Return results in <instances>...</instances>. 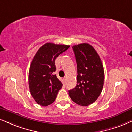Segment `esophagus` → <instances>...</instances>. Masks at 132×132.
Instances as JSON below:
<instances>
[{"label":"esophagus","mask_w":132,"mask_h":132,"mask_svg":"<svg viewBox=\"0 0 132 132\" xmlns=\"http://www.w3.org/2000/svg\"><path fill=\"white\" fill-rule=\"evenodd\" d=\"M63 81H64L65 82H66V81H67V78L66 77L63 78Z\"/></svg>","instance_id":"34e87169"}]
</instances>
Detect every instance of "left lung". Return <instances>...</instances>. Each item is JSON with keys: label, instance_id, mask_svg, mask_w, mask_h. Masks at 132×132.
<instances>
[{"label": "left lung", "instance_id": "obj_1", "mask_svg": "<svg viewBox=\"0 0 132 132\" xmlns=\"http://www.w3.org/2000/svg\"><path fill=\"white\" fill-rule=\"evenodd\" d=\"M72 48L77 63V84L69 90V95L75 103L86 106L95 102L102 92L103 66L98 53L89 44H79Z\"/></svg>", "mask_w": 132, "mask_h": 132}]
</instances>
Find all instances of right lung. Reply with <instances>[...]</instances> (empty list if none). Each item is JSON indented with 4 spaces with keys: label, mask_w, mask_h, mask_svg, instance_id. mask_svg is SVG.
Listing matches in <instances>:
<instances>
[{
    "label": "right lung",
    "mask_w": 132,
    "mask_h": 132,
    "mask_svg": "<svg viewBox=\"0 0 132 132\" xmlns=\"http://www.w3.org/2000/svg\"><path fill=\"white\" fill-rule=\"evenodd\" d=\"M69 47L46 43L34 56L29 69V86L32 97L38 105L47 106L56 100L63 84L54 74L55 61Z\"/></svg>",
    "instance_id": "obj_1"
}]
</instances>
